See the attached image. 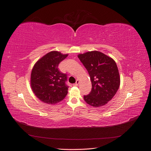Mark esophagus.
<instances>
[{
  "mask_svg": "<svg viewBox=\"0 0 151 151\" xmlns=\"http://www.w3.org/2000/svg\"><path fill=\"white\" fill-rule=\"evenodd\" d=\"M79 80H77L76 82V83L74 84V86H77V85L79 84Z\"/></svg>",
  "mask_w": 151,
  "mask_h": 151,
  "instance_id": "1",
  "label": "esophagus"
}]
</instances>
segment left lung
Masks as SVG:
<instances>
[{
  "mask_svg": "<svg viewBox=\"0 0 151 151\" xmlns=\"http://www.w3.org/2000/svg\"><path fill=\"white\" fill-rule=\"evenodd\" d=\"M78 58L88 70L92 83L91 92L84 96V101L94 107L107 104L120 87V78L116 62L98 51L79 54Z\"/></svg>",
  "mask_w": 151,
  "mask_h": 151,
  "instance_id": "1",
  "label": "left lung"
}]
</instances>
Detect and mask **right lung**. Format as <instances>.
<instances>
[{"label":"right lung","mask_w":151,"mask_h":151,"mask_svg":"<svg viewBox=\"0 0 151 151\" xmlns=\"http://www.w3.org/2000/svg\"><path fill=\"white\" fill-rule=\"evenodd\" d=\"M68 56L52 51L41 58L35 64L31 74V86L40 100L54 104L65 98L68 86L67 77L59 70L58 66Z\"/></svg>","instance_id":"right-lung-1"}]
</instances>
